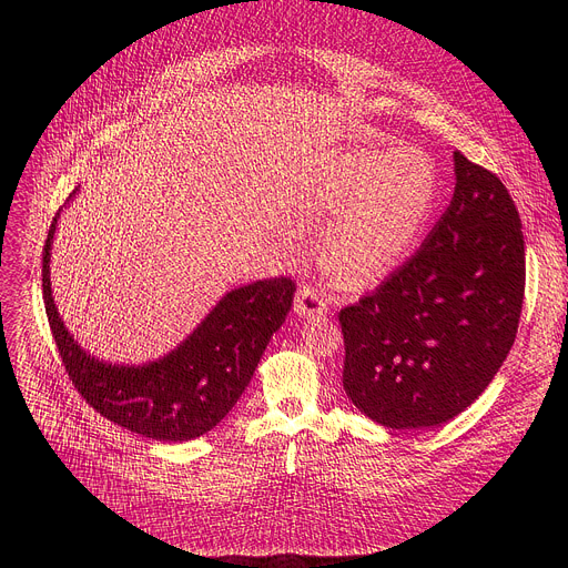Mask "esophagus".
Wrapping results in <instances>:
<instances>
[{
  "label": "esophagus",
  "instance_id": "esophagus-1",
  "mask_svg": "<svg viewBox=\"0 0 568 568\" xmlns=\"http://www.w3.org/2000/svg\"><path fill=\"white\" fill-rule=\"evenodd\" d=\"M294 310L298 316H316V314H323L328 312V303L326 298L321 296V292L312 285H303L298 287L296 292V301H294Z\"/></svg>",
  "mask_w": 568,
  "mask_h": 568
}]
</instances>
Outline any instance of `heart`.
I'll use <instances>...</instances> for the list:
<instances>
[{
  "label": "heart",
  "mask_w": 568,
  "mask_h": 568,
  "mask_svg": "<svg viewBox=\"0 0 568 568\" xmlns=\"http://www.w3.org/2000/svg\"><path fill=\"white\" fill-rule=\"evenodd\" d=\"M438 202V171L418 148L351 150L314 178L305 213L328 220L318 263L346 287H366L412 254Z\"/></svg>",
  "instance_id": "heart-1"
}]
</instances>
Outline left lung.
I'll use <instances>...</instances> for the list:
<instances>
[{"instance_id": "1", "label": "left lung", "mask_w": 568, "mask_h": 568, "mask_svg": "<svg viewBox=\"0 0 568 568\" xmlns=\"http://www.w3.org/2000/svg\"><path fill=\"white\" fill-rule=\"evenodd\" d=\"M454 197L412 258L342 307L344 388L390 429L438 427L485 390L521 316L526 250L504 182L454 152Z\"/></svg>"}]
</instances>
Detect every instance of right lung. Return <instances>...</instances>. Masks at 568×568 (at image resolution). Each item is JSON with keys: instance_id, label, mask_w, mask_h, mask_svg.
<instances>
[{"instance_id": "obj_1", "label": "right lung", "mask_w": 568, "mask_h": 568, "mask_svg": "<svg viewBox=\"0 0 568 568\" xmlns=\"http://www.w3.org/2000/svg\"><path fill=\"white\" fill-rule=\"evenodd\" d=\"M51 222L42 252V294L49 326L73 388L103 418L152 440L182 443L211 432L245 393L292 307L287 276L231 290L173 353L143 366L105 364L67 333L51 296Z\"/></svg>"}]
</instances>
